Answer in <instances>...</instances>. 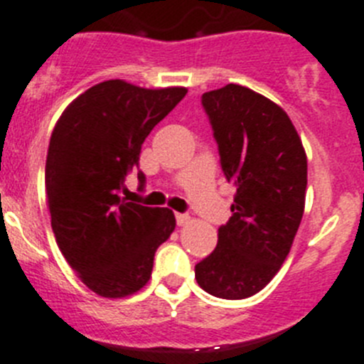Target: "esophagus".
Segmentation results:
<instances>
[{
    "mask_svg": "<svg viewBox=\"0 0 364 364\" xmlns=\"http://www.w3.org/2000/svg\"><path fill=\"white\" fill-rule=\"evenodd\" d=\"M191 222V216L189 215H182V213H176V223H178L180 228H184L188 223Z\"/></svg>",
    "mask_w": 364,
    "mask_h": 364,
    "instance_id": "obj_1",
    "label": "esophagus"
}]
</instances>
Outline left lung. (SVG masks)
Wrapping results in <instances>:
<instances>
[{
    "mask_svg": "<svg viewBox=\"0 0 364 364\" xmlns=\"http://www.w3.org/2000/svg\"><path fill=\"white\" fill-rule=\"evenodd\" d=\"M202 105L236 195L195 278L211 296L243 299L262 291L291 252L305 211L306 153L285 109L251 88L211 90Z\"/></svg>",
    "mask_w": 364,
    "mask_h": 364,
    "instance_id": "left-lung-1",
    "label": "left lung"
}]
</instances>
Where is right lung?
Listing matches in <instances>:
<instances>
[{"label":"right lung","instance_id":"obj_1","mask_svg":"<svg viewBox=\"0 0 364 364\" xmlns=\"http://www.w3.org/2000/svg\"><path fill=\"white\" fill-rule=\"evenodd\" d=\"M186 93L109 79L73 99L53 126L45 166L52 231L77 278L102 298L141 291L155 251L175 231L171 209L133 204L122 193L146 136Z\"/></svg>","mask_w":364,"mask_h":364}]
</instances>
